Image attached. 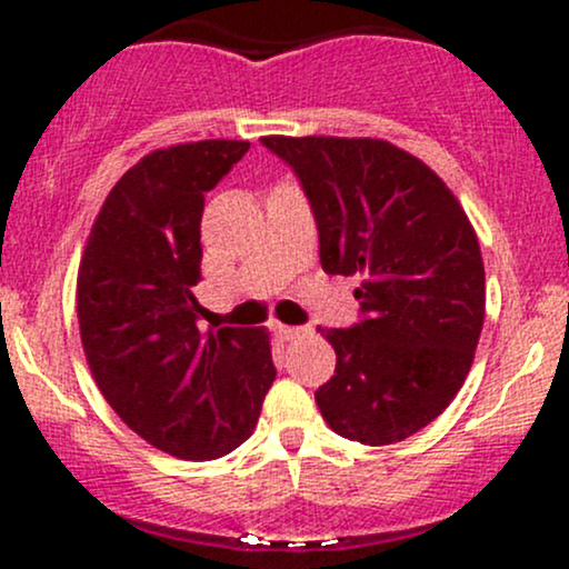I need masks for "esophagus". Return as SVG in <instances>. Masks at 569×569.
<instances>
[{
	"label": "esophagus",
	"instance_id": "obj_1",
	"mask_svg": "<svg viewBox=\"0 0 569 569\" xmlns=\"http://www.w3.org/2000/svg\"><path fill=\"white\" fill-rule=\"evenodd\" d=\"M276 331H278L280 339H286V342H289V339H297V337L307 335L305 326H286V323H278Z\"/></svg>",
	"mask_w": 569,
	"mask_h": 569
}]
</instances>
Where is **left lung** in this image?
Instances as JSON below:
<instances>
[{"mask_svg": "<svg viewBox=\"0 0 569 569\" xmlns=\"http://www.w3.org/2000/svg\"><path fill=\"white\" fill-rule=\"evenodd\" d=\"M293 168L316 213L321 267L361 276L363 321L318 329L337 369L316 390L342 439H409L452 403L485 326L479 238L452 189L382 139L264 136Z\"/></svg>", "mask_w": 569, "mask_h": 569, "instance_id": "8db88e82", "label": "left lung"}]
</instances>
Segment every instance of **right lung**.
<instances>
[{
	"instance_id": "obj_1",
	"label": "right lung",
	"mask_w": 569,
	"mask_h": 569,
	"mask_svg": "<svg viewBox=\"0 0 569 569\" xmlns=\"http://www.w3.org/2000/svg\"><path fill=\"white\" fill-rule=\"evenodd\" d=\"M248 147L208 139L143 154L103 200L77 272L98 390L130 430L179 460L238 449L276 380L270 331H202L194 299L206 192Z\"/></svg>"
}]
</instances>
